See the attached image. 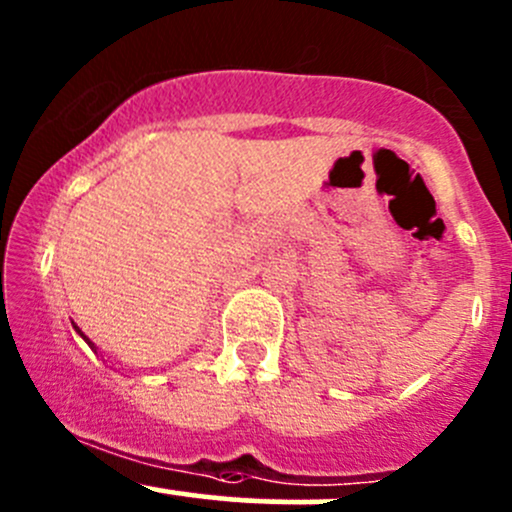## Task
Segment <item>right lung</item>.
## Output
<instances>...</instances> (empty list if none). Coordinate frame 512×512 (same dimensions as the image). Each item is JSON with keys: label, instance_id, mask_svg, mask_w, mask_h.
Wrapping results in <instances>:
<instances>
[{"label": "right lung", "instance_id": "1", "mask_svg": "<svg viewBox=\"0 0 512 512\" xmlns=\"http://www.w3.org/2000/svg\"><path fill=\"white\" fill-rule=\"evenodd\" d=\"M88 344H91V342H88Z\"/></svg>", "mask_w": 512, "mask_h": 512}]
</instances>
